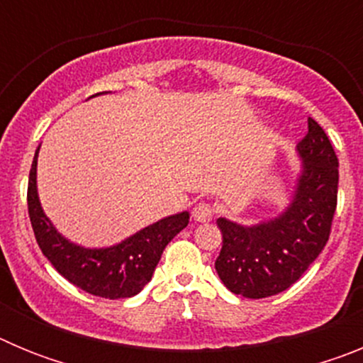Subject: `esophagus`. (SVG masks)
Returning <instances> with one entry per match:
<instances>
[{
    "label": "esophagus",
    "instance_id": "1",
    "mask_svg": "<svg viewBox=\"0 0 363 363\" xmlns=\"http://www.w3.org/2000/svg\"><path fill=\"white\" fill-rule=\"evenodd\" d=\"M213 214H214V207L209 203V201H200V203L194 205V209H192V216H194V220L201 221V223L213 220Z\"/></svg>",
    "mask_w": 363,
    "mask_h": 363
}]
</instances>
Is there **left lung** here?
<instances>
[{
	"instance_id": "8db88e82",
	"label": "left lung",
	"mask_w": 363,
	"mask_h": 363,
	"mask_svg": "<svg viewBox=\"0 0 363 363\" xmlns=\"http://www.w3.org/2000/svg\"><path fill=\"white\" fill-rule=\"evenodd\" d=\"M298 143L301 158L296 191L278 218L240 225L218 218L221 251L214 262L227 289L245 298H267L289 289L323 251L338 196V158L325 130L309 118Z\"/></svg>"
}]
</instances>
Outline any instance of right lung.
I'll use <instances>...</instances> for the list:
<instances>
[{"label": "right lung", "mask_w": 363, "mask_h": 363, "mask_svg": "<svg viewBox=\"0 0 363 363\" xmlns=\"http://www.w3.org/2000/svg\"><path fill=\"white\" fill-rule=\"evenodd\" d=\"M38 152L28 174V216L45 258L63 278L94 296L118 300L138 294L152 278L167 243L189 223V213L167 216L145 227L118 245L85 249L63 238L41 209L36 189Z\"/></svg>", "instance_id": "1"}]
</instances>
